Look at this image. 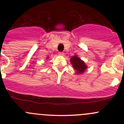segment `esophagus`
<instances>
[{"mask_svg":"<svg viewBox=\"0 0 124 124\" xmlns=\"http://www.w3.org/2000/svg\"><path fill=\"white\" fill-rule=\"evenodd\" d=\"M58 54H59V55H60V56H63V55H64V53H63V52H59V53H58Z\"/></svg>","mask_w":124,"mask_h":124,"instance_id":"obj_1","label":"esophagus"}]
</instances>
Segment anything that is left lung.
Returning a JSON list of instances; mask_svg holds the SVG:
<instances>
[{
	"label": "left lung",
	"mask_w": 124,
	"mask_h": 124,
	"mask_svg": "<svg viewBox=\"0 0 124 124\" xmlns=\"http://www.w3.org/2000/svg\"><path fill=\"white\" fill-rule=\"evenodd\" d=\"M70 61H71L72 67L76 70V73L77 74L83 73L85 71L86 68H87L85 63L82 60H81L80 58H79L76 54L71 57Z\"/></svg>",
	"instance_id": "left-lung-1"
}]
</instances>
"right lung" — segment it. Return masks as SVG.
<instances>
[{"instance_id":"obj_1","label":"right lung","mask_w":124,"mask_h":124,"mask_svg":"<svg viewBox=\"0 0 124 124\" xmlns=\"http://www.w3.org/2000/svg\"><path fill=\"white\" fill-rule=\"evenodd\" d=\"M47 58H48V57H47Z\"/></svg>"}]
</instances>
